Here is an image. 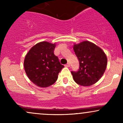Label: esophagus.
Returning <instances> with one entry per match:
<instances>
[{
    "label": "esophagus",
    "mask_w": 123,
    "mask_h": 123,
    "mask_svg": "<svg viewBox=\"0 0 123 123\" xmlns=\"http://www.w3.org/2000/svg\"><path fill=\"white\" fill-rule=\"evenodd\" d=\"M65 66H66V67H70V63H69V62H68V63H67V64Z\"/></svg>",
    "instance_id": "1"
}]
</instances>
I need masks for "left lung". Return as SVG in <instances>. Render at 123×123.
<instances>
[{
  "instance_id": "8db88e82",
  "label": "left lung",
  "mask_w": 123,
  "mask_h": 123,
  "mask_svg": "<svg viewBox=\"0 0 123 123\" xmlns=\"http://www.w3.org/2000/svg\"><path fill=\"white\" fill-rule=\"evenodd\" d=\"M73 50L79 61V69L71 72L73 80L83 86H90L98 81L107 66L106 55L97 45L88 41L74 44Z\"/></svg>"
}]
</instances>
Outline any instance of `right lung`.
I'll use <instances>...</instances> for the list:
<instances>
[{"label":"right lung","mask_w":123,"mask_h":123,"mask_svg":"<svg viewBox=\"0 0 123 123\" xmlns=\"http://www.w3.org/2000/svg\"><path fill=\"white\" fill-rule=\"evenodd\" d=\"M55 44L42 42L33 46L25 56L24 66L28 78L38 87H45L57 81L64 66L54 54Z\"/></svg>","instance_id":"obj_1"}]
</instances>
